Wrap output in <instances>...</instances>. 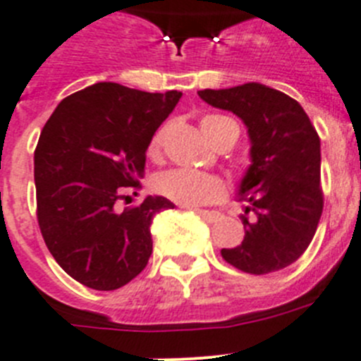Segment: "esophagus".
<instances>
[{
    "label": "esophagus",
    "mask_w": 361,
    "mask_h": 361,
    "mask_svg": "<svg viewBox=\"0 0 361 361\" xmlns=\"http://www.w3.org/2000/svg\"><path fill=\"white\" fill-rule=\"evenodd\" d=\"M194 212L200 214L204 221H209V223H216L217 219L221 217L219 212H214V210H203V209H194Z\"/></svg>",
    "instance_id": "1"
}]
</instances>
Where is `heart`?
Here are the masks:
<instances>
[{
    "instance_id": "1",
    "label": "heart",
    "mask_w": 361,
    "mask_h": 361,
    "mask_svg": "<svg viewBox=\"0 0 361 361\" xmlns=\"http://www.w3.org/2000/svg\"><path fill=\"white\" fill-rule=\"evenodd\" d=\"M233 120L223 115H209L201 120V131L212 145L217 144L221 133L226 124ZM165 140V129L157 131L149 144V154L158 158L161 154ZM154 190L160 196L181 204V207H201V204L216 203L225 196V185L217 176L212 174L196 173L188 169H173L158 174L154 180Z\"/></svg>"
}]
</instances>
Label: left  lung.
Wrapping results in <instances>:
<instances>
[{
	"mask_svg": "<svg viewBox=\"0 0 361 361\" xmlns=\"http://www.w3.org/2000/svg\"><path fill=\"white\" fill-rule=\"evenodd\" d=\"M214 108L237 115L248 128L250 158L239 188L246 201L245 239L223 248L228 264L252 275H266L293 264L306 252L322 216L320 138L300 104L259 82L228 90H201Z\"/></svg>",
	"mask_w": 361,
	"mask_h": 361,
	"instance_id": "1",
	"label": "left lung"
}]
</instances>
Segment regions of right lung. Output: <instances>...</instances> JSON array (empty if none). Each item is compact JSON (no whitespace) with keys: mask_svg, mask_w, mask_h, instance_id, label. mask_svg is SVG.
<instances>
[{"mask_svg":"<svg viewBox=\"0 0 361 361\" xmlns=\"http://www.w3.org/2000/svg\"><path fill=\"white\" fill-rule=\"evenodd\" d=\"M181 92L147 93L97 82L55 108L34 152L37 223L57 264L80 284L118 290L152 253L151 223L174 209L161 196L120 210L138 188L145 151Z\"/></svg>","mask_w":361,"mask_h":361,"instance_id":"add662e5","label":"right lung"}]
</instances>
